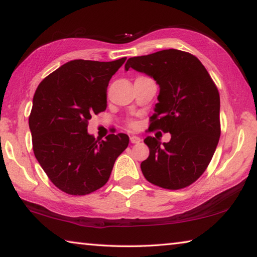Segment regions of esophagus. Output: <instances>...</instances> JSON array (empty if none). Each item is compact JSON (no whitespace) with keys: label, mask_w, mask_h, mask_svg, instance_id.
Wrapping results in <instances>:
<instances>
[{"label":"esophagus","mask_w":257,"mask_h":257,"mask_svg":"<svg viewBox=\"0 0 257 257\" xmlns=\"http://www.w3.org/2000/svg\"><path fill=\"white\" fill-rule=\"evenodd\" d=\"M130 142H132L133 144H138V143L142 142V139L138 136H130Z\"/></svg>","instance_id":"esophagus-1"}]
</instances>
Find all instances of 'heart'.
Returning <instances> with one entry per match:
<instances>
[{"label": "heart", "instance_id": "heart-1", "mask_svg": "<svg viewBox=\"0 0 257 257\" xmlns=\"http://www.w3.org/2000/svg\"><path fill=\"white\" fill-rule=\"evenodd\" d=\"M133 125H135V123H133Z\"/></svg>", "mask_w": 257, "mask_h": 257}]
</instances>
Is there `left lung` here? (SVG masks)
<instances>
[{
    "instance_id": "obj_1",
    "label": "left lung",
    "mask_w": 257,
    "mask_h": 257,
    "mask_svg": "<svg viewBox=\"0 0 257 257\" xmlns=\"http://www.w3.org/2000/svg\"><path fill=\"white\" fill-rule=\"evenodd\" d=\"M143 72L160 87L152 129L170 133L171 139L147 136L150 155L141 164L146 180L165 189H181L206 170L220 138V95L196 56L163 50L130 58L124 70Z\"/></svg>"
}]
</instances>
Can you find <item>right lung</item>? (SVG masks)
<instances>
[{
  "instance_id": "obj_1",
  "label": "right lung",
  "mask_w": 257,
  "mask_h": 257,
  "mask_svg": "<svg viewBox=\"0 0 257 257\" xmlns=\"http://www.w3.org/2000/svg\"><path fill=\"white\" fill-rule=\"evenodd\" d=\"M124 61L72 60L47 76L35 92L29 115L34 154L64 193L87 195L101 188L127 149L125 134L99 141L87 132L94 113L105 111L108 81Z\"/></svg>"
}]
</instances>
